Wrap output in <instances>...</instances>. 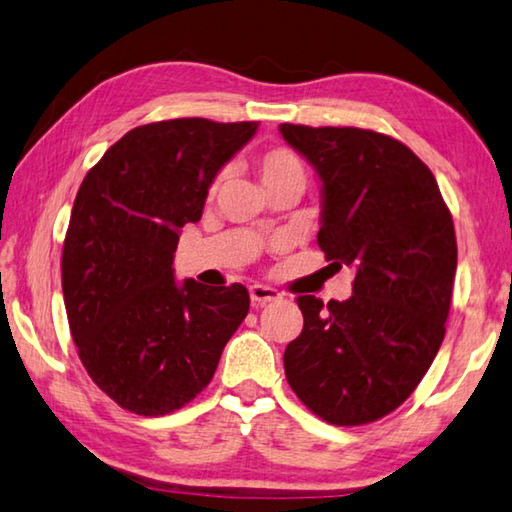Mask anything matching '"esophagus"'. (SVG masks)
Listing matches in <instances>:
<instances>
[{"label": "esophagus", "instance_id": "34e87169", "mask_svg": "<svg viewBox=\"0 0 512 512\" xmlns=\"http://www.w3.org/2000/svg\"><path fill=\"white\" fill-rule=\"evenodd\" d=\"M249 297H251V303L254 306H265V303H272V301H279L281 299V292L270 288V285H251L249 288Z\"/></svg>", "mask_w": 512, "mask_h": 512}]
</instances>
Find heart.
<instances>
[{
	"instance_id": "1",
	"label": "heart",
	"mask_w": 512,
	"mask_h": 512,
	"mask_svg": "<svg viewBox=\"0 0 512 512\" xmlns=\"http://www.w3.org/2000/svg\"><path fill=\"white\" fill-rule=\"evenodd\" d=\"M256 173L261 177V184L265 186L267 193L290 182H301V184L306 182V168H303V161L299 159L297 152L285 146H274V148L263 150L256 159ZM222 177L224 173H220L211 182V188H209L211 195L218 191Z\"/></svg>"
}]
</instances>
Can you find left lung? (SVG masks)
Returning a JSON list of instances; mask_svg holds the SVG:
<instances>
[{
  "label": "left lung",
  "instance_id": "obj_1",
  "mask_svg": "<svg viewBox=\"0 0 512 512\" xmlns=\"http://www.w3.org/2000/svg\"><path fill=\"white\" fill-rule=\"evenodd\" d=\"M321 179L317 242L355 270L353 297H299L301 335L285 378L312 414L355 427L391 414L425 378L445 337L456 236L436 177L405 143L362 128L281 123Z\"/></svg>",
  "mask_w": 512,
  "mask_h": 512
}]
</instances>
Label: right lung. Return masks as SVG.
Wrapping results in <instances>:
<instances>
[{"mask_svg":"<svg viewBox=\"0 0 512 512\" xmlns=\"http://www.w3.org/2000/svg\"><path fill=\"white\" fill-rule=\"evenodd\" d=\"M256 130V121L139 125L78 188L62 247L69 330L89 378L132 414L191 402L247 317L245 285L177 283L173 256L179 229L202 218L218 170Z\"/></svg>","mask_w":512,"mask_h":512,"instance_id":"1","label":"right lung"}]
</instances>
